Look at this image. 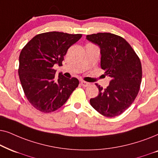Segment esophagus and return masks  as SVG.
Masks as SVG:
<instances>
[{
  "label": "esophagus",
  "mask_w": 158,
  "mask_h": 158,
  "mask_svg": "<svg viewBox=\"0 0 158 158\" xmlns=\"http://www.w3.org/2000/svg\"><path fill=\"white\" fill-rule=\"evenodd\" d=\"M81 85L82 86V87H87V86L89 85V83L87 82V81H81Z\"/></svg>",
  "instance_id": "34e87169"
}]
</instances>
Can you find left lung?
Here are the masks:
<instances>
[{
  "mask_svg": "<svg viewBox=\"0 0 158 158\" xmlns=\"http://www.w3.org/2000/svg\"><path fill=\"white\" fill-rule=\"evenodd\" d=\"M86 38L100 47L101 69L111 78L106 89L96 84L99 94L90 99V104L104 116L121 115L133 103L139 91L142 77L139 58L129 43L118 35L97 33Z\"/></svg>",
  "mask_w": 158,
  "mask_h": 158,
  "instance_id": "left-lung-1",
  "label": "left lung"
}]
</instances>
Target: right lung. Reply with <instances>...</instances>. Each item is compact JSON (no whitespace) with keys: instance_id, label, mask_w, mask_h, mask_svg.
I'll list each match as a JSON object with an SVG mask.
<instances>
[{"instance_id":"add662e5","label":"right lung","mask_w":158,"mask_h":158,"mask_svg":"<svg viewBox=\"0 0 158 158\" xmlns=\"http://www.w3.org/2000/svg\"><path fill=\"white\" fill-rule=\"evenodd\" d=\"M82 35L50 31L35 36L19 55V76L23 90L31 106L43 113H51L66 102L79 81L59 73L55 64L62 65L64 56Z\"/></svg>"}]
</instances>
